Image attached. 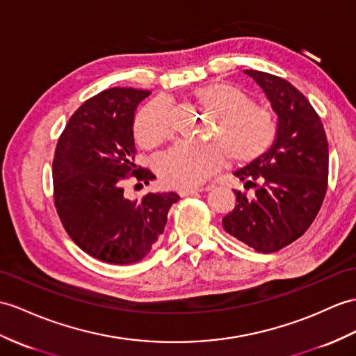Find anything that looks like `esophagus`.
<instances>
[{
  "mask_svg": "<svg viewBox=\"0 0 356 356\" xmlns=\"http://www.w3.org/2000/svg\"><path fill=\"white\" fill-rule=\"evenodd\" d=\"M210 187H205V188H179L178 190V195L181 196V197H186V196H190V195H195V193H197V192H202V190H208Z\"/></svg>",
  "mask_w": 356,
  "mask_h": 356,
  "instance_id": "esophagus-1",
  "label": "esophagus"
}]
</instances>
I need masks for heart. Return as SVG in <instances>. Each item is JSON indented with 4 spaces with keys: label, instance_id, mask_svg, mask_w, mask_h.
Returning <instances> with one entry per match:
<instances>
[{
    "label": "heart",
    "instance_id": "b5f03b06",
    "mask_svg": "<svg viewBox=\"0 0 356 356\" xmlns=\"http://www.w3.org/2000/svg\"><path fill=\"white\" fill-rule=\"evenodd\" d=\"M190 101L211 118L208 142L201 146L179 143L159 160L161 181L169 187L186 188L204 184L225 161L248 164L270 149L276 137L273 113L254 104L252 98L231 83H210L190 92ZM134 137L143 148H157L172 134L168 104L155 99L137 113Z\"/></svg>",
    "mask_w": 356,
    "mask_h": 356
}]
</instances>
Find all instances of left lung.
<instances>
[{
  "label": "left lung",
  "instance_id": "obj_1",
  "mask_svg": "<svg viewBox=\"0 0 356 356\" xmlns=\"http://www.w3.org/2000/svg\"><path fill=\"white\" fill-rule=\"evenodd\" d=\"M278 115L276 138L263 157L234 172L255 196L234 190L237 204L222 219L229 236L257 252H276L313 223L327 187V138L309 101L291 83L246 69Z\"/></svg>",
  "mask_w": 356,
  "mask_h": 356
}]
</instances>
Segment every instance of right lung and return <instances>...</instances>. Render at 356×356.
I'll return each mask as SVG.
<instances>
[{
    "label": "right lung",
    "instance_id": "add662e5",
    "mask_svg": "<svg viewBox=\"0 0 356 356\" xmlns=\"http://www.w3.org/2000/svg\"><path fill=\"white\" fill-rule=\"evenodd\" d=\"M149 90L113 88L89 98L69 119L53 160L54 205L67 236L86 254L110 264H133L149 254L179 196L128 199L124 183L149 184L137 166L133 134L137 104Z\"/></svg>",
    "mask_w": 356,
    "mask_h": 356
}]
</instances>
